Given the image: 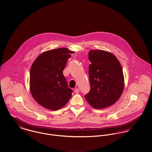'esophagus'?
Masks as SVG:
<instances>
[{
  "mask_svg": "<svg viewBox=\"0 0 152 152\" xmlns=\"http://www.w3.org/2000/svg\"><path fill=\"white\" fill-rule=\"evenodd\" d=\"M74 92L76 93V94H78L79 92H80V90L78 88H75L74 89Z\"/></svg>",
  "mask_w": 152,
  "mask_h": 152,
  "instance_id": "esophagus-1",
  "label": "esophagus"
}]
</instances>
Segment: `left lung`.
<instances>
[{
    "mask_svg": "<svg viewBox=\"0 0 152 152\" xmlns=\"http://www.w3.org/2000/svg\"><path fill=\"white\" fill-rule=\"evenodd\" d=\"M90 91L85 95L88 104L97 109L107 108L120 98L124 88L121 65L112 53L91 50L88 54Z\"/></svg>",
    "mask_w": 152,
    "mask_h": 152,
    "instance_id": "8db88e82",
    "label": "left lung"
}]
</instances>
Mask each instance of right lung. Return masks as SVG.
Returning <instances> with one entry per match:
<instances>
[{"label":"right lung","instance_id":"obj_1","mask_svg":"<svg viewBox=\"0 0 152 152\" xmlns=\"http://www.w3.org/2000/svg\"><path fill=\"white\" fill-rule=\"evenodd\" d=\"M74 51L59 48L45 51L37 57L30 73L31 94L40 105L56 110L63 107L71 97L63 71Z\"/></svg>","mask_w":152,"mask_h":152}]
</instances>
